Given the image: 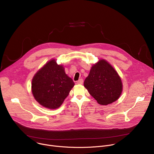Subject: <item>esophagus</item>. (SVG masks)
I'll return each mask as SVG.
<instances>
[{
  "label": "esophagus",
  "instance_id": "obj_1",
  "mask_svg": "<svg viewBox=\"0 0 154 154\" xmlns=\"http://www.w3.org/2000/svg\"><path fill=\"white\" fill-rule=\"evenodd\" d=\"M83 79H80L77 82V84H79V85H82V83H83Z\"/></svg>",
  "mask_w": 154,
  "mask_h": 154
}]
</instances>
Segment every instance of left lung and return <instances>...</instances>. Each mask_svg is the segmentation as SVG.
<instances>
[{"mask_svg":"<svg viewBox=\"0 0 154 154\" xmlns=\"http://www.w3.org/2000/svg\"><path fill=\"white\" fill-rule=\"evenodd\" d=\"M84 87L100 104L107 105L119 99L123 85L114 68L106 60H101L91 67Z\"/></svg>","mask_w":154,"mask_h":154,"instance_id":"1","label":"left lung"}]
</instances>
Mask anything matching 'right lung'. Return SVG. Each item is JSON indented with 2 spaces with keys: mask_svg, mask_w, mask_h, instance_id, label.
Here are the masks:
<instances>
[{
  "mask_svg": "<svg viewBox=\"0 0 154 154\" xmlns=\"http://www.w3.org/2000/svg\"><path fill=\"white\" fill-rule=\"evenodd\" d=\"M74 86V82L66 74L64 67L51 60L34 75L32 93L40 105L54 109L61 106Z\"/></svg>",
  "mask_w": 154,
  "mask_h": 154,
  "instance_id": "1",
  "label": "right lung"
}]
</instances>
